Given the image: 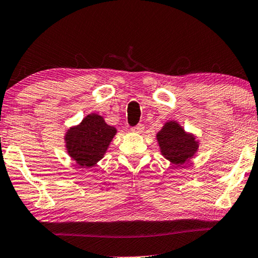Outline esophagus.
Segmentation results:
<instances>
[{
  "label": "esophagus",
  "mask_w": 258,
  "mask_h": 258,
  "mask_svg": "<svg viewBox=\"0 0 258 258\" xmlns=\"http://www.w3.org/2000/svg\"><path fill=\"white\" fill-rule=\"evenodd\" d=\"M144 130H145V126L142 124H139V125L136 126V127H133L131 131H132L133 133H142V132H144Z\"/></svg>",
  "instance_id": "esophagus-1"
}]
</instances>
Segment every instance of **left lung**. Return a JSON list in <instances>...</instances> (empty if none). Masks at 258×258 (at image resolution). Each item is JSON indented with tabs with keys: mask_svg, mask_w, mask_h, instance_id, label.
<instances>
[{
	"mask_svg": "<svg viewBox=\"0 0 258 258\" xmlns=\"http://www.w3.org/2000/svg\"><path fill=\"white\" fill-rule=\"evenodd\" d=\"M161 155L175 167L190 163L200 149V141L177 120H167L156 133Z\"/></svg>",
	"mask_w": 258,
	"mask_h": 258,
	"instance_id": "1",
	"label": "left lung"
}]
</instances>
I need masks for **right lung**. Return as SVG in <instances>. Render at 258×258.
<instances>
[{
	"label": "right lung",
	"instance_id": "right-lung-1",
	"mask_svg": "<svg viewBox=\"0 0 258 258\" xmlns=\"http://www.w3.org/2000/svg\"><path fill=\"white\" fill-rule=\"evenodd\" d=\"M117 128L108 125L99 113H89L64 134L67 153L80 167L95 166L111 144Z\"/></svg>",
	"mask_w": 258,
	"mask_h": 258
}]
</instances>
